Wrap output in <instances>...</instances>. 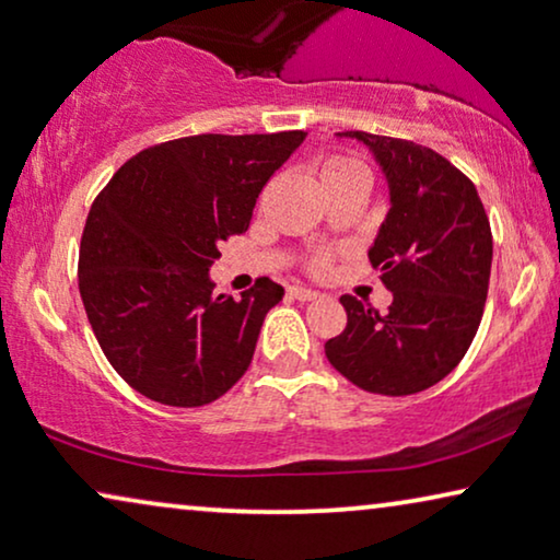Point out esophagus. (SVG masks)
<instances>
[{
    "label": "esophagus",
    "mask_w": 560,
    "mask_h": 560,
    "mask_svg": "<svg viewBox=\"0 0 560 560\" xmlns=\"http://www.w3.org/2000/svg\"><path fill=\"white\" fill-rule=\"evenodd\" d=\"M289 296H294V299H299V302H314L316 296V291H312V289H304V287H289Z\"/></svg>",
    "instance_id": "esophagus-1"
}]
</instances>
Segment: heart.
Segmentation results:
<instances>
[{"label": "heart", "instance_id": "obj_1", "mask_svg": "<svg viewBox=\"0 0 560 560\" xmlns=\"http://www.w3.org/2000/svg\"><path fill=\"white\" fill-rule=\"evenodd\" d=\"M314 173L324 194L329 198L341 196V194H360L364 196L366 186H370V168L362 158L352 153H327L322 155L319 161L314 163ZM334 261L331 248H316V252L304 258V269L314 277H322V273L329 271Z\"/></svg>", "mask_w": 560, "mask_h": 560}]
</instances>
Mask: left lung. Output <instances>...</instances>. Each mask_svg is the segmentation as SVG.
<instances>
[{"instance_id":"1","label":"left lung","mask_w":560,"mask_h":560,"mask_svg":"<svg viewBox=\"0 0 560 560\" xmlns=\"http://www.w3.org/2000/svg\"><path fill=\"white\" fill-rule=\"evenodd\" d=\"M377 155L392 208L370 261L392 291L380 314L339 299L347 327L324 345L329 364L364 392L407 397L438 385L470 349L488 299L493 233L472 180L412 140L347 130Z\"/></svg>"}]
</instances>
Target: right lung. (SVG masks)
Returning a JSON list of instances; mask_svg holds the SVG:
<instances>
[{
  "instance_id": "1",
  "label": "right lung",
  "mask_w": 560,
  "mask_h": 560,
  "mask_svg": "<svg viewBox=\"0 0 560 560\" xmlns=\"http://www.w3.org/2000/svg\"><path fill=\"white\" fill-rule=\"evenodd\" d=\"M304 130L175 138L132 155L90 208L78 281L113 370L153 402L203 407L252 364L264 316L283 289L256 279L213 294L219 246L252 223L256 198Z\"/></svg>"
}]
</instances>
